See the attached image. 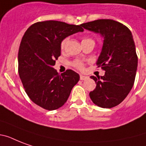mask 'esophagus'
<instances>
[{
    "label": "esophagus",
    "mask_w": 146,
    "mask_h": 146,
    "mask_svg": "<svg viewBox=\"0 0 146 146\" xmlns=\"http://www.w3.org/2000/svg\"><path fill=\"white\" fill-rule=\"evenodd\" d=\"M88 76H82V75H80V80H86L88 79Z\"/></svg>",
    "instance_id": "34e87169"
}]
</instances>
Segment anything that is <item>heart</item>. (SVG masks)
Masks as SVG:
<instances>
[{
    "label": "heart",
    "instance_id": "obj_1",
    "mask_svg": "<svg viewBox=\"0 0 146 146\" xmlns=\"http://www.w3.org/2000/svg\"><path fill=\"white\" fill-rule=\"evenodd\" d=\"M67 40H68V38H65L64 39L62 40L61 42H60V48L64 49L65 45L66 44V42H67ZM85 41H92L90 38H84L83 39H82V42H85ZM73 66L75 67V68L78 69V70H82L83 69H84V65L82 64V62L80 61V60H75V61L73 62Z\"/></svg>",
    "mask_w": 146,
    "mask_h": 146
}]
</instances>
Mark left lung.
<instances>
[{"label":"left lung","mask_w":146,"mask_h":146,"mask_svg":"<svg viewBox=\"0 0 146 146\" xmlns=\"http://www.w3.org/2000/svg\"><path fill=\"white\" fill-rule=\"evenodd\" d=\"M82 26L104 38L96 64L105 73L101 77L90 76L96 88L89 96L98 107L111 108L120 104L133 86L138 57L133 35L127 26L113 19H98Z\"/></svg>","instance_id":"obj_1"}]
</instances>
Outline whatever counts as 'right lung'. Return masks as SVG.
Instances as JSON below:
<instances>
[{"instance_id": "obj_1", "label": "right lung", "mask_w": 146, "mask_h": 146, "mask_svg": "<svg viewBox=\"0 0 146 146\" xmlns=\"http://www.w3.org/2000/svg\"><path fill=\"white\" fill-rule=\"evenodd\" d=\"M78 32H83L82 24L48 20L33 24L22 38L19 77L29 98L42 108L53 111L63 106L80 80V75L72 70L59 74L53 67L60 55L62 40Z\"/></svg>"}]
</instances>
